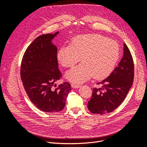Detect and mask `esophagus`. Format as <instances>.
I'll return each mask as SVG.
<instances>
[{
  "label": "esophagus",
  "mask_w": 147,
  "mask_h": 147,
  "mask_svg": "<svg viewBox=\"0 0 147 147\" xmlns=\"http://www.w3.org/2000/svg\"><path fill=\"white\" fill-rule=\"evenodd\" d=\"M71 87L73 88H78L80 87V85L76 84H71Z\"/></svg>",
  "instance_id": "1"
}]
</instances>
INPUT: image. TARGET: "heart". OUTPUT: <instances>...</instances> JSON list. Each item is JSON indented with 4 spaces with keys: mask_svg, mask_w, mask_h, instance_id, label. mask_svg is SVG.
<instances>
[{
    "mask_svg": "<svg viewBox=\"0 0 147 147\" xmlns=\"http://www.w3.org/2000/svg\"><path fill=\"white\" fill-rule=\"evenodd\" d=\"M119 57V48L116 42L99 34H85L73 38L70 44L62 46L57 58L64 67L82 63L69 70L66 77L69 81L81 83L93 77L102 80L113 71Z\"/></svg>",
    "mask_w": 147,
    "mask_h": 147,
    "instance_id": "obj_1",
    "label": "heart"
}]
</instances>
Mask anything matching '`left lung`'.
I'll return each instance as SVG.
<instances>
[{"mask_svg":"<svg viewBox=\"0 0 147 147\" xmlns=\"http://www.w3.org/2000/svg\"><path fill=\"white\" fill-rule=\"evenodd\" d=\"M134 66L131 52L124 44L123 56L113 72L102 81L101 88H94L88 109L92 113L103 115L119 107L130 90L134 75Z\"/></svg>","mask_w":147,"mask_h":147,"instance_id":"obj_1","label":"left lung"}]
</instances>
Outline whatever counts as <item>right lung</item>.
<instances>
[{
    "label": "right lung",
    "mask_w": 147,
    "mask_h": 147,
    "mask_svg": "<svg viewBox=\"0 0 147 147\" xmlns=\"http://www.w3.org/2000/svg\"><path fill=\"white\" fill-rule=\"evenodd\" d=\"M44 34L37 37L28 46L21 64L20 76L24 90L37 108L48 113L63 109L70 84H55L62 77L58 68L57 48L52 40L57 35Z\"/></svg>",
    "instance_id": "add662e5"
}]
</instances>
